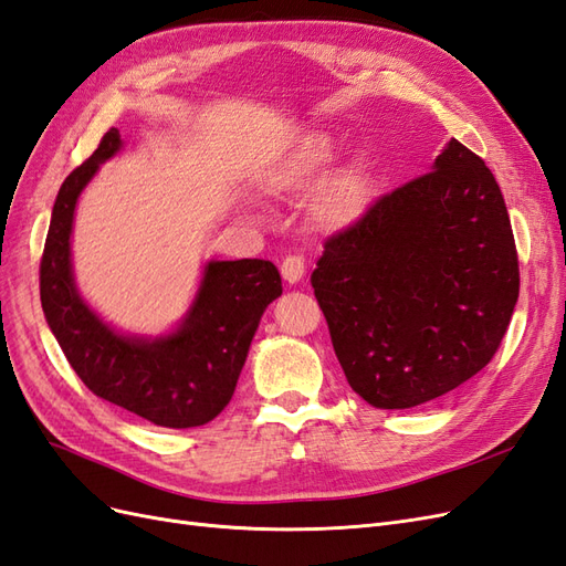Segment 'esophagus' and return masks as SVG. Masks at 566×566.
Instances as JSON below:
<instances>
[{"label":"esophagus","mask_w":566,"mask_h":566,"mask_svg":"<svg viewBox=\"0 0 566 566\" xmlns=\"http://www.w3.org/2000/svg\"><path fill=\"white\" fill-rule=\"evenodd\" d=\"M304 271H306V266H304V256H300V254H285V256H283V262H281V273H283V279H285L287 283H297V281H302Z\"/></svg>","instance_id":"esophagus-1"}]
</instances>
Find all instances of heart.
<instances>
[{
  "label": "heart",
  "mask_w": 566,
  "mask_h": 566,
  "mask_svg": "<svg viewBox=\"0 0 566 566\" xmlns=\"http://www.w3.org/2000/svg\"><path fill=\"white\" fill-rule=\"evenodd\" d=\"M335 158V142L328 134L316 132L300 144L293 160L287 163L283 179L285 184H304L328 167ZM370 200V184L361 169H347L318 198V217L328 227H347L361 217Z\"/></svg>",
  "instance_id": "heart-1"
}]
</instances>
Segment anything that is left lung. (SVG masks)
I'll list each match as a JSON object with an SVG mask.
<instances>
[{"mask_svg": "<svg viewBox=\"0 0 566 566\" xmlns=\"http://www.w3.org/2000/svg\"><path fill=\"white\" fill-rule=\"evenodd\" d=\"M312 287L347 382L370 406L413 408L468 382L499 352L520 297L491 169L451 139L432 172L323 243Z\"/></svg>", "mask_w": 566, "mask_h": 566, "instance_id": "left-lung-1", "label": "left lung"}]
</instances>
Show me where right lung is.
<instances>
[{"label": "right lung", "instance_id": "add662e5", "mask_svg": "<svg viewBox=\"0 0 566 566\" xmlns=\"http://www.w3.org/2000/svg\"><path fill=\"white\" fill-rule=\"evenodd\" d=\"M119 146V132L111 127L61 186L40 260L42 310L92 394L153 424L186 430L210 422L231 401L256 325L283 293L281 273L266 260L210 262L193 310L175 335L156 342L115 335L77 295L71 229L84 184Z\"/></svg>", "mask_w": 566, "mask_h": 566}]
</instances>
